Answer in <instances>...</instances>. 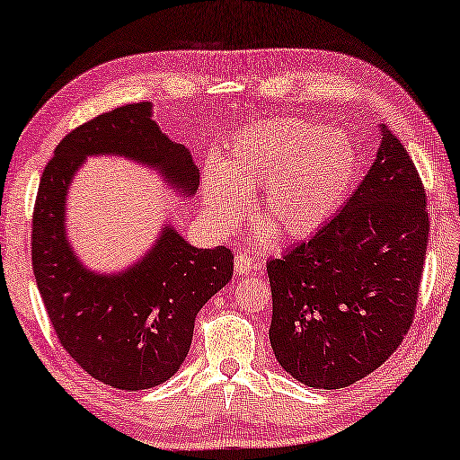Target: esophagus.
<instances>
[{
  "instance_id": "esophagus-1",
  "label": "esophagus",
  "mask_w": 460,
  "mask_h": 460,
  "mask_svg": "<svg viewBox=\"0 0 460 460\" xmlns=\"http://www.w3.org/2000/svg\"><path fill=\"white\" fill-rule=\"evenodd\" d=\"M254 267H256L254 261H252V258L245 254V252H239V254L235 256V270L239 275H248Z\"/></svg>"
}]
</instances>
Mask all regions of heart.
<instances>
[{"instance_id":"1","label":"heart","mask_w":460,"mask_h":460,"mask_svg":"<svg viewBox=\"0 0 460 460\" xmlns=\"http://www.w3.org/2000/svg\"><path fill=\"white\" fill-rule=\"evenodd\" d=\"M357 146L346 133L325 131L302 119L264 120L233 141L227 158L208 163L202 174L204 202L212 221L229 233L243 221L250 193L267 242L313 235L344 202L357 179Z\"/></svg>"}]
</instances>
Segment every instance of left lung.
I'll return each mask as SVG.
<instances>
[{"label": "left lung", "instance_id": "left-lung-1", "mask_svg": "<svg viewBox=\"0 0 460 460\" xmlns=\"http://www.w3.org/2000/svg\"><path fill=\"white\" fill-rule=\"evenodd\" d=\"M379 150L341 210L267 273L269 340L300 384L340 390L402 344L415 314L427 250V198L404 146L379 125Z\"/></svg>", "mask_w": 460, "mask_h": 460}]
</instances>
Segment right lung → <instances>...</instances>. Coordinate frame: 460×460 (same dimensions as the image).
Returning <instances> with one entry per match:
<instances>
[{"mask_svg":"<svg viewBox=\"0 0 460 460\" xmlns=\"http://www.w3.org/2000/svg\"><path fill=\"white\" fill-rule=\"evenodd\" d=\"M152 108L128 103L68 133L41 174L33 215V273L58 340L92 377L127 392L156 387L179 371L199 308L233 275L229 248H196L171 223L137 262L116 273L85 267L70 243L66 198L87 158L133 160L181 198L198 191L199 168L163 133Z\"/></svg>","mask_w":460,"mask_h":460,"instance_id":"add662e5","label":"right lung"}]
</instances>
